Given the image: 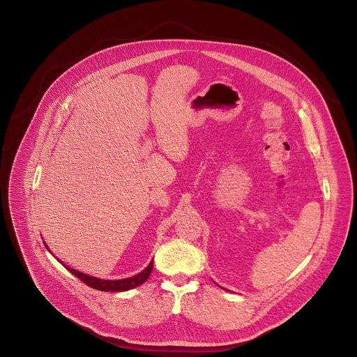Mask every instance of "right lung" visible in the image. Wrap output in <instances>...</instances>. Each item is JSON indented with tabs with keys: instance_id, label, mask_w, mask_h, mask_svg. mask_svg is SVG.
<instances>
[{
	"instance_id": "obj_1",
	"label": "right lung",
	"mask_w": 357,
	"mask_h": 357,
	"mask_svg": "<svg viewBox=\"0 0 357 357\" xmlns=\"http://www.w3.org/2000/svg\"><path fill=\"white\" fill-rule=\"evenodd\" d=\"M47 250H49V248H47ZM64 267L71 274H75L77 278H80L84 284H87V286H90L91 289H96V290H100V291H128L130 289L139 287L140 284H144L149 278V275L152 273V268H153V260L149 263V266L145 270H142L139 274H136L133 277H129V278H123V280H101V278L84 274L79 270L68 268L67 266H64Z\"/></svg>"
}]
</instances>
